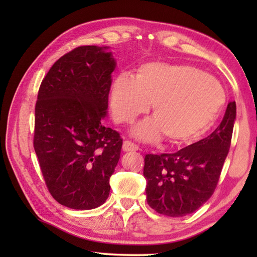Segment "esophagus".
<instances>
[{
    "label": "esophagus",
    "instance_id": "34e87169",
    "mask_svg": "<svg viewBox=\"0 0 257 257\" xmlns=\"http://www.w3.org/2000/svg\"><path fill=\"white\" fill-rule=\"evenodd\" d=\"M138 149L139 147L137 145H135L134 143L128 142V141H125L122 145L123 152H136V151H138Z\"/></svg>",
    "mask_w": 257,
    "mask_h": 257
}]
</instances>
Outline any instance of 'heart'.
Returning <instances> with one entry per match:
<instances>
[{
	"label": "heart",
	"mask_w": 257,
	"mask_h": 257,
	"mask_svg": "<svg viewBox=\"0 0 257 257\" xmlns=\"http://www.w3.org/2000/svg\"><path fill=\"white\" fill-rule=\"evenodd\" d=\"M224 90L214 77L189 64L147 62L136 76L127 73L111 89L112 116L118 123H132L149 111L154 116L135 125L138 141L159 142L164 135L173 144H188L202 138L219 115Z\"/></svg>",
	"instance_id": "1"
}]
</instances>
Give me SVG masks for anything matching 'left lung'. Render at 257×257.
I'll return each instance as SVG.
<instances>
[{"mask_svg": "<svg viewBox=\"0 0 257 257\" xmlns=\"http://www.w3.org/2000/svg\"><path fill=\"white\" fill-rule=\"evenodd\" d=\"M236 102H229L220 125L207 137L172 154H147L144 177L149 205L160 214H190L208 201L231 143Z\"/></svg>", "mask_w": 257, "mask_h": 257, "instance_id": "8db88e82", "label": "left lung"}]
</instances>
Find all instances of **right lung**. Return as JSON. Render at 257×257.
I'll return each instance as SVG.
<instances>
[{"label": "right lung", "mask_w": 257, "mask_h": 257, "mask_svg": "<svg viewBox=\"0 0 257 257\" xmlns=\"http://www.w3.org/2000/svg\"><path fill=\"white\" fill-rule=\"evenodd\" d=\"M108 46H79L60 58L42 81L35 107L34 149L56 202L75 210L101 206L119 162L122 139L102 123L112 72Z\"/></svg>", "instance_id": "1"}]
</instances>
